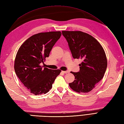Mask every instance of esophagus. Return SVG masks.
Here are the masks:
<instances>
[{
    "mask_svg": "<svg viewBox=\"0 0 124 124\" xmlns=\"http://www.w3.org/2000/svg\"><path fill=\"white\" fill-rule=\"evenodd\" d=\"M63 73H69V71H62Z\"/></svg>",
    "mask_w": 124,
    "mask_h": 124,
    "instance_id": "esophagus-1",
    "label": "esophagus"
}]
</instances>
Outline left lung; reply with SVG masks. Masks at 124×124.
<instances>
[{"instance_id":"8db88e82","label":"left lung","mask_w":124,"mask_h":124,"mask_svg":"<svg viewBox=\"0 0 124 124\" xmlns=\"http://www.w3.org/2000/svg\"><path fill=\"white\" fill-rule=\"evenodd\" d=\"M74 58L81 59L78 72H71L75 80L70 87L78 93H87L103 78L107 60L103 46L95 38L82 31H62Z\"/></svg>"}]
</instances>
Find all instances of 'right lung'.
Wrapping results in <instances>:
<instances>
[{
  "instance_id": "obj_1",
  "label": "right lung",
  "mask_w": 124,
  "mask_h": 124,
  "mask_svg": "<svg viewBox=\"0 0 124 124\" xmlns=\"http://www.w3.org/2000/svg\"><path fill=\"white\" fill-rule=\"evenodd\" d=\"M61 35L60 31L36 34L25 40L17 52L14 61L15 73L33 94L49 92L61 72L59 69L52 70L41 66Z\"/></svg>"
}]
</instances>
